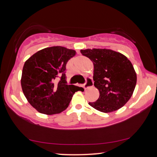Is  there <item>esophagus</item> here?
<instances>
[{
  "mask_svg": "<svg viewBox=\"0 0 157 157\" xmlns=\"http://www.w3.org/2000/svg\"><path fill=\"white\" fill-rule=\"evenodd\" d=\"M94 86V81H93V79L90 77H88V78H86V82L84 85V89H89L90 87H91Z\"/></svg>",
  "mask_w": 157,
  "mask_h": 157,
  "instance_id": "esophagus-1",
  "label": "esophagus"
}]
</instances>
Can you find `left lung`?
Here are the masks:
<instances>
[{"instance_id": "8db88e82", "label": "left lung", "mask_w": 157, "mask_h": 157, "mask_svg": "<svg viewBox=\"0 0 157 157\" xmlns=\"http://www.w3.org/2000/svg\"><path fill=\"white\" fill-rule=\"evenodd\" d=\"M94 65V86L99 98L90 106L104 113L119 109L132 97L136 84V74L130 61L120 52L109 49L81 50Z\"/></svg>"}]
</instances>
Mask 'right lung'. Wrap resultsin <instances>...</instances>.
I'll return each mask as SVG.
<instances>
[{
  "instance_id": "add662e5",
  "label": "right lung",
  "mask_w": 157,
  "mask_h": 157,
  "mask_svg": "<svg viewBox=\"0 0 157 157\" xmlns=\"http://www.w3.org/2000/svg\"><path fill=\"white\" fill-rule=\"evenodd\" d=\"M75 51L62 46L39 50L24 63L21 86L29 103L41 113H59L68 107L79 87L68 85L66 66Z\"/></svg>"
}]
</instances>
